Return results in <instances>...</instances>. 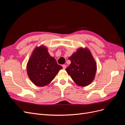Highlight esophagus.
<instances>
[{
	"instance_id": "34e87169",
	"label": "esophagus",
	"mask_w": 125,
	"mask_h": 125,
	"mask_svg": "<svg viewBox=\"0 0 125 125\" xmlns=\"http://www.w3.org/2000/svg\"><path fill=\"white\" fill-rule=\"evenodd\" d=\"M62 66V67H63V69H65L66 68H67V66H66V65H63Z\"/></svg>"
}]
</instances>
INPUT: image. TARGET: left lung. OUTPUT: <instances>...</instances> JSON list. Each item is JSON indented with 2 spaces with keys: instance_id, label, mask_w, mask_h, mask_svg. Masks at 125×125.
<instances>
[{
  "instance_id": "left-lung-1",
  "label": "left lung",
  "mask_w": 125,
  "mask_h": 125,
  "mask_svg": "<svg viewBox=\"0 0 125 125\" xmlns=\"http://www.w3.org/2000/svg\"><path fill=\"white\" fill-rule=\"evenodd\" d=\"M71 63L66 69L73 80L80 86L90 84L95 78L97 65L88 48L80 47L69 57Z\"/></svg>"
}]
</instances>
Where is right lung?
<instances>
[{
	"mask_svg": "<svg viewBox=\"0 0 125 125\" xmlns=\"http://www.w3.org/2000/svg\"><path fill=\"white\" fill-rule=\"evenodd\" d=\"M62 68L49 54L47 47L43 45L34 49L26 65L30 80L40 87L50 84Z\"/></svg>",
	"mask_w": 125,
	"mask_h": 125,
	"instance_id": "obj_1",
	"label": "right lung"
}]
</instances>
